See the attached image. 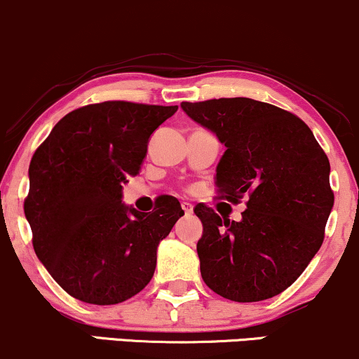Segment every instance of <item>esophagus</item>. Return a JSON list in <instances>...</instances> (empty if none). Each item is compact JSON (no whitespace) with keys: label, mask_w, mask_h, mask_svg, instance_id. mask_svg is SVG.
<instances>
[{"label":"esophagus","mask_w":359,"mask_h":359,"mask_svg":"<svg viewBox=\"0 0 359 359\" xmlns=\"http://www.w3.org/2000/svg\"><path fill=\"white\" fill-rule=\"evenodd\" d=\"M181 208H183L184 215H191L193 213V205H191V203L183 201V203H181Z\"/></svg>","instance_id":"obj_1"}]
</instances>
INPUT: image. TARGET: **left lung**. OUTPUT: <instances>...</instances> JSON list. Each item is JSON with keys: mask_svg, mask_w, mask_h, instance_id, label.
I'll list each match as a JSON object with an SVG mask.
<instances>
[{"mask_svg": "<svg viewBox=\"0 0 359 359\" xmlns=\"http://www.w3.org/2000/svg\"><path fill=\"white\" fill-rule=\"evenodd\" d=\"M189 118L226 146L216 168L219 200L246 198L241 221L196 205L203 281L223 298L253 303L298 280L325 240L334 203L330 161L306 123L250 98L188 103Z\"/></svg>", "mask_w": 359, "mask_h": 359, "instance_id": "obj_1", "label": "left lung"}]
</instances>
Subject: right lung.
Returning a JSON list of instances; mask_svg holds the SVG:
<instances>
[{"label": "right lung", "mask_w": 359, "mask_h": 359, "mask_svg": "<svg viewBox=\"0 0 359 359\" xmlns=\"http://www.w3.org/2000/svg\"><path fill=\"white\" fill-rule=\"evenodd\" d=\"M178 106L103 101L68 113L29 163L25 215L33 248L57 285L79 302L118 304L151 281L156 248L184 211L161 196L151 213L121 203L153 131Z\"/></svg>", "instance_id": "right-lung-1"}]
</instances>
